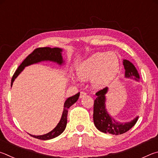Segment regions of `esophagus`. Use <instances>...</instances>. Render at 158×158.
Listing matches in <instances>:
<instances>
[{
  "mask_svg": "<svg viewBox=\"0 0 158 158\" xmlns=\"http://www.w3.org/2000/svg\"><path fill=\"white\" fill-rule=\"evenodd\" d=\"M86 95H87L86 93H85V92H83V91H82V92H81V94H80V97H81V98H84Z\"/></svg>",
  "mask_w": 158,
  "mask_h": 158,
  "instance_id": "1",
  "label": "esophagus"
}]
</instances>
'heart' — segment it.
I'll return each instance as SVG.
<instances>
[{
	"instance_id": "1",
	"label": "heart",
	"mask_w": 158,
	"mask_h": 158,
	"mask_svg": "<svg viewBox=\"0 0 158 158\" xmlns=\"http://www.w3.org/2000/svg\"><path fill=\"white\" fill-rule=\"evenodd\" d=\"M119 60L114 52H97L85 60L77 69V76L82 80L93 77L95 88H102L109 83L117 74Z\"/></svg>"
}]
</instances>
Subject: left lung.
I'll return each mask as SVG.
<instances>
[{
    "mask_svg": "<svg viewBox=\"0 0 158 158\" xmlns=\"http://www.w3.org/2000/svg\"><path fill=\"white\" fill-rule=\"evenodd\" d=\"M123 66L125 68V76L127 77L133 78L138 81L139 79V73L136 68L128 60H123ZM107 92V87L100 89L96 93V98L94 103V122L98 131L112 135H121L128 131L135 126L138 119L136 117L131 122L119 123L114 120L107 113L106 109V94Z\"/></svg>",
    "mask_w": 158,
    "mask_h": 158,
    "instance_id": "left-lung-1",
    "label": "left lung"
}]
</instances>
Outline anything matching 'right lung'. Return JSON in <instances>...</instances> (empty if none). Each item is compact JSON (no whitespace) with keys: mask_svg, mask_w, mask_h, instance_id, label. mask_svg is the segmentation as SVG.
I'll return each instance as SVG.
<instances>
[{"mask_svg":"<svg viewBox=\"0 0 158 158\" xmlns=\"http://www.w3.org/2000/svg\"><path fill=\"white\" fill-rule=\"evenodd\" d=\"M62 50L59 48H49V47H42V48H37L35 49L31 53L28 55L26 59H25L23 62H22L20 66H19L18 69H16V71L14 73L12 81H11V87L12 86L13 82L15 81V78L17 77L19 73L23 70V69L26 66L32 64L37 63L41 61L44 60H50V61H53V62H57L59 64H62L63 63V60L62 57ZM80 92L76 94V95H74L71 97H69V98L66 99L65 101L64 105V110L63 113L61 117V119L60 122L58 123L57 126L51 131L48 133L44 135H31L32 137L37 138L39 139H42V140H47V139H51L52 138H55L57 136H59L60 134H62L64 131L66 126V123H67V114H68V109L72 105L74 104L77 101V99L79 98Z\"/></svg>","mask_w":158,"mask_h":158,"instance_id":"obj_1","label":"right lung"}]
</instances>
